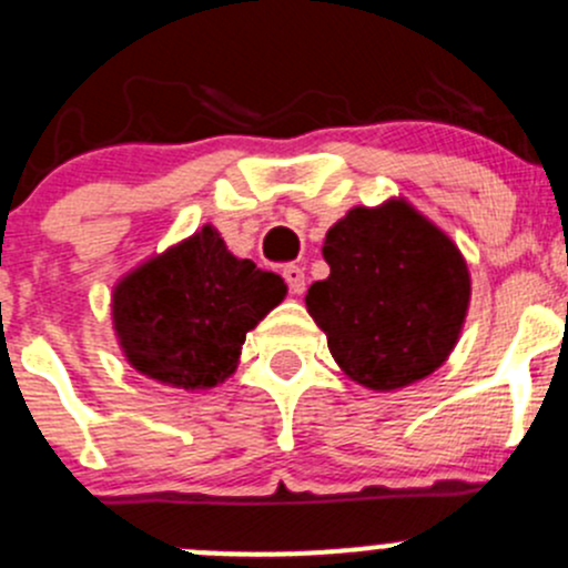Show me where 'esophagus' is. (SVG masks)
<instances>
[{"instance_id":"1","label":"esophagus","mask_w":568,"mask_h":568,"mask_svg":"<svg viewBox=\"0 0 568 568\" xmlns=\"http://www.w3.org/2000/svg\"><path fill=\"white\" fill-rule=\"evenodd\" d=\"M284 278H286V284H290V290L295 292V295H303V290H306V273H303L301 265H286L284 267Z\"/></svg>"}]
</instances>
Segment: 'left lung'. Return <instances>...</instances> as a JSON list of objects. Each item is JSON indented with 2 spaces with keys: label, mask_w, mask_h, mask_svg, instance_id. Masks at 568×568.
I'll list each match as a JSON object with an SVG mask.
<instances>
[{
  "label": "left lung",
  "mask_w": 568,
  "mask_h": 568,
  "mask_svg": "<svg viewBox=\"0 0 568 568\" xmlns=\"http://www.w3.org/2000/svg\"><path fill=\"white\" fill-rule=\"evenodd\" d=\"M331 276L306 312L342 373L392 392L447 362L467 323L473 278L458 245L406 199L353 206L325 234Z\"/></svg>",
  "instance_id": "obj_1"
}]
</instances>
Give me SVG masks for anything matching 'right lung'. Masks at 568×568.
<instances>
[{
	"label": "right lung",
	"mask_w": 568,
	"mask_h": 568,
	"mask_svg": "<svg viewBox=\"0 0 568 568\" xmlns=\"http://www.w3.org/2000/svg\"><path fill=\"white\" fill-rule=\"evenodd\" d=\"M286 297L282 276L240 260L212 223L112 286V328L129 367L184 392L232 378L248 331Z\"/></svg>",
	"instance_id": "add662e5"
}]
</instances>
